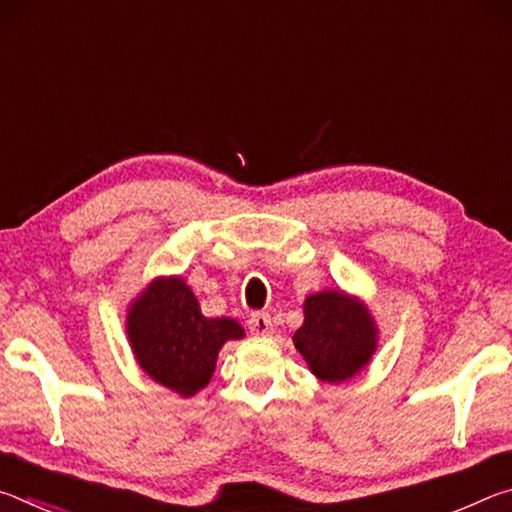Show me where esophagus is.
I'll list each match as a JSON object with an SVG mask.
<instances>
[{"label":"esophagus","instance_id":"esophagus-1","mask_svg":"<svg viewBox=\"0 0 512 512\" xmlns=\"http://www.w3.org/2000/svg\"><path fill=\"white\" fill-rule=\"evenodd\" d=\"M248 327L255 336H271L273 334V320L266 314V311H257V314L250 316Z\"/></svg>","mask_w":512,"mask_h":512}]
</instances>
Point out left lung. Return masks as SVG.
Wrapping results in <instances>:
<instances>
[{"mask_svg": "<svg viewBox=\"0 0 512 512\" xmlns=\"http://www.w3.org/2000/svg\"><path fill=\"white\" fill-rule=\"evenodd\" d=\"M305 320L293 345L311 375L327 384H343L366 370L377 352L379 327L366 302L341 289L309 293Z\"/></svg>", "mask_w": 512, "mask_h": 512, "instance_id": "8db88e82", "label": "left lung"}]
</instances>
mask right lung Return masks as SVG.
Here are the masks:
<instances>
[{
  "mask_svg": "<svg viewBox=\"0 0 512 512\" xmlns=\"http://www.w3.org/2000/svg\"><path fill=\"white\" fill-rule=\"evenodd\" d=\"M126 336L144 375L180 397L210 384L228 341L244 339L235 318H207L183 275H160L128 305Z\"/></svg>",
  "mask_w": 512,
  "mask_h": 512,
  "instance_id": "right-lung-1",
  "label": "right lung"
}]
</instances>
